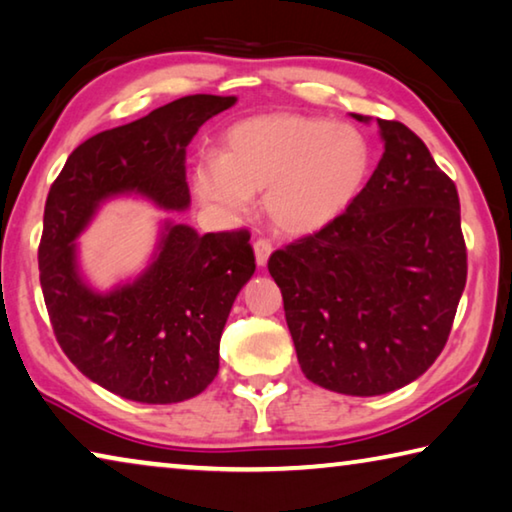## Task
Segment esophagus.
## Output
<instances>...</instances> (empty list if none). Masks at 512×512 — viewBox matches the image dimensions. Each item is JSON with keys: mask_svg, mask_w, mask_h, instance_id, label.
<instances>
[{"mask_svg": "<svg viewBox=\"0 0 512 512\" xmlns=\"http://www.w3.org/2000/svg\"><path fill=\"white\" fill-rule=\"evenodd\" d=\"M253 250H255V262H257V266H266V262H269V257H271V253H273V246H271V241H266V239H257L255 241V246H253Z\"/></svg>", "mask_w": 512, "mask_h": 512, "instance_id": "1", "label": "esophagus"}]
</instances>
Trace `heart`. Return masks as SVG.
<instances>
[{"label":"heart","instance_id":"obj_1","mask_svg":"<svg viewBox=\"0 0 512 512\" xmlns=\"http://www.w3.org/2000/svg\"><path fill=\"white\" fill-rule=\"evenodd\" d=\"M371 173V145L358 127L328 118L269 113L234 123L221 154H200L196 196L225 218L248 212L264 193L275 230L310 237L339 221Z\"/></svg>","mask_w":512,"mask_h":512}]
</instances>
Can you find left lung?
<instances>
[{
    "instance_id": "8db88e82",
    "label": "left lung",
    "mask_w": 512,
    "mask_h": 512,
    "mask_svg": "<svg viewBox=\"0 0 512 512\" xmlns=\"http://www.w3.org/2000/svg\"><path fill=\"white\" fill-rule=\"evenodd\" d=\"M376 123L385 152L353 207L269 259L305 378L348 396L394 392L431 367L467 282L456 184L415 132Z\"/></svg>"
}]
</instances>
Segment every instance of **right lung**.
Masks as SVG:
<instances>
[{
  "instance_id": "add662e5",
  "label": "right lung",
  "mask_w": 512,
  "mask_h": 512,
  "mask_svg": "<svg viewBox=\"0 0 512 512\" xmlns=\"http://www.w3.org/2000/svg\"><path fill=\"white\" fill-rule=\"evenodd\" d=\"M234 102V95H186L91 136L47 196L38 269L54 335L86 378L123 399L180 403L216 378L225 321L255 273L250 234H198L166 216L148 264L109 289L88 282L77 239L116 198L186 212V148Z\"/></svg>"
}]
</instances>
